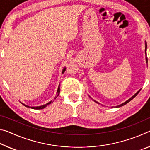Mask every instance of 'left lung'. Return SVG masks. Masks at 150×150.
Instances as JSON below:
<instances>
[{
	"mask_svg": "<svg viewBox=\"0 0 150 150\" xmlns=\"http://www.w3.org/2000/svg\"><path fill=\"white\" fill-rule=\"evenodd\" d=\"M146 50H147V43H146V41H145V54H146V63H148V58H147V54H146ZM140 90L141 89H139L138 91V92H137L136 94H135V95H134L132 96V97L131 98H129V99L128 100H127L126 101H125V102H124V103H122L121 104V105H118V106H116V108H118V107H120V106H124V105H126V104L127 103H128L129 102H130V101H131L133 99V98H134V97H135V96L137 95H138V94L139 93V91H140ZM89 97L90 98H91V96H89ZM92 99H93V98H92ZM94 101H95V103H98V104H99V103H98V102H96V100H94Z\"/></svg>",
	"mask_w": 150,
	"mask_h": 150,
	"instance_id": "8db88e82",
	"label": "left lung"
}]
</instances>
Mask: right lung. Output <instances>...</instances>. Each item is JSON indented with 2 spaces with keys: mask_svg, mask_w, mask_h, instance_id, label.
<instances>
[{
  "mask_svg": "<svg viewBox=\"0 0 150 150\" xmlns=\"http://www.w3.org/2000/svg\"><path fill=\"white\" fill-rule=\"evenodd\" d=\"M65 69H66V67L63 68V70H62V74L65 71ZM59 86H60V84L59 85V86H58V88H57V93H56V96H55V98H56L57 97V96H59V93H60V87H59ZM53 102H54V100H51V101H50L49 103H47V104H45V105H42V106H28V105H25V104L22 103H21V102H20V103H21L24 106H26V107L31 108H32V109H36V110H40V109H43V108H45L47 105H50V104L52 103H53Z\"/></svg>",
  "mask_w": 150,
  "mask_h": 150,
  "instance_id": "right-lung-1",
  "label": "right lung"
}]
</instances>
